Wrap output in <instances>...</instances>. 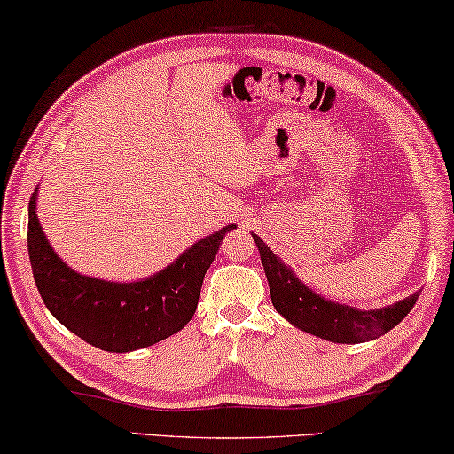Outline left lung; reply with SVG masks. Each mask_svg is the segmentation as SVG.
Masks as SVG:
<instances>
[{
	"label": "left lung",
	"mask_w": 454,
	"mask_h": 454,
	"mask_svg": "<svg viewBox=\"0 0 454 454\" xmlns=\"http://www.w3.org/2000/svg\"><path fill=\"white\" fill-rule=\"evenodd\" d=\"M254 245L259 248L262 267L270 289V301L277 312H279L292 326L303 330V333L314 334L324 340L334 344H358L369 342L373 338L387 334L395 328L414 303L420 292L411 294L403 300L395 301L394 306L361 309L326 300L308 287L295 270L286 265L273 250H270L261 236L253 234Z\"/></svg>",
	"instance_id": "8db88e82"
}]
</instances>
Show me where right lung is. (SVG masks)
I'll list each match as a JSON object with an SVG mask.
<instances>
[{"label": "right lung", "mask_w": 454, "mask_h": 454, "mask_svg": "<svg viewBox=\"0 0 454 454\" xmlns=\"http://www.w3.org/2000/svg\"><path fill=\"white\" fill-rule=\"evenodd\" d=\"M36 201L38 187L28 206V254L40 297L67 330L107 353H132L179 333L195 314L222 239L236 228L230 224L198 240L159 273L118 283L67 265L40 226Z\"/></svg>", "instance_id": "obj_1"}]
</instances>
